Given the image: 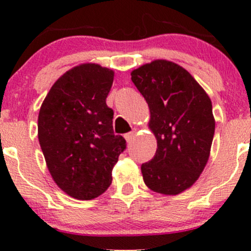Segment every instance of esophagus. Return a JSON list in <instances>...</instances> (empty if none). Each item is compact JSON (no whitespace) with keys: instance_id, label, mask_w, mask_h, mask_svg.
Segmentation results:
<instances>
[{"instance_id":"34e87169","label":"esophagus","mask_w":251,"mask_h":251,"mask_svg":"<svg viewBox=\"0 0 251 251\" xmlns=\"http://www.w3.org/2000/svg\"><path fill=\"white\" fill-rule=\"evenodd\" d=\"M134 135H135V129H132L131 132H128V133L125 134V139L127 140V143H131L132 139L134 138Z\"/></svg>"}]
</instances>
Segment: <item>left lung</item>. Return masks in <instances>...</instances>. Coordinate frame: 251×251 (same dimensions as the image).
Wrapping results in <instances>:
<instances>
[{"instance_id": "8db88e82", "label": "left lung", "mask_w": 251, "mask_h": 251, "mask_svg": "<svg viewBox=\"0 0 251 251\" xmlns=\"http://www.w3.org/2000/svg\"><path fill=\"white\" fill-rule=\"evenodd\" d=\"M131 75L149 103V126L157 138L154 157L142 165L144 181L154 192L180 194L208 163L215 134L211 100L188 71L171 61L155 60Z\"/></svg>"}]
</instances>
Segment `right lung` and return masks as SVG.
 Instances as JSON below:
<instances>
[{
	"mask_svg": "<svg viewBox=\"0 0 251 251\" xmlns=\"http://www.w3.org/2000/svg\"><path fill=\"white\" fill-rule=\"evenodd\" d=\"M113 71L83 63L51 86L39 113V142L51 177L76 200H93L112 183V169L126 149L113 132L106 98Z\"/></svg>",
	"mask_w": 251,
	"mask_h": 251,
	"instance_id": "right-lung-1",
	"label": "right lung"
}]
</instances>
